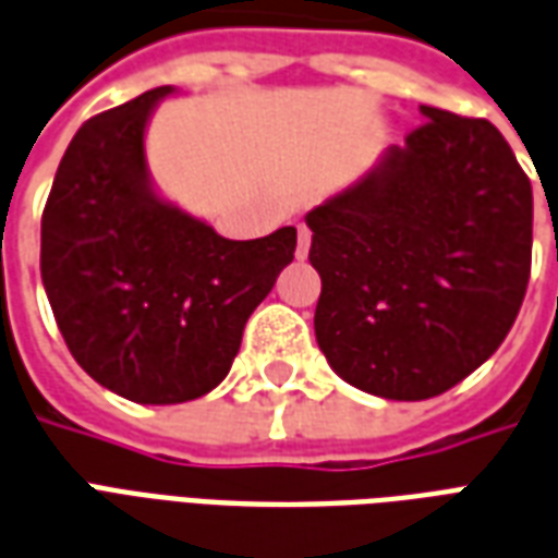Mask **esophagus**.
Masks as SVG:
<instances>
[{"instance_id": "obj_1", "label": "esophagus", "mask_w": 558, "mask_h": 558, "mask_svg": "<svg viewBox=\"0 0 558 558\" xmlns=\"http://www.w3.org/2000/svg\"><path fill=\"white\" fill-rule=\"evenodd\" d=\"M312 246V231L306 226H296V258H306Z\"/></svg>"}]
</instances>
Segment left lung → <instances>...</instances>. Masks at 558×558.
<instances>
[{
  "label": "left lung",
  "instance_id": "obj_1",
  "mask_svg": "<svg viewBox=\"0 0 558 558\" xmlns=\"http://www.w3.org/2000/svg\"><path fill=\"white\" fill-rule=\"evenodd\" d=\"M422 116L372 174L306 217L320 351L389 401L442 396L485 363L532 270V184L511 145L487 118Z\"/></svg>",
  "mask_w": 558,
  "mask_h": 558
}]
</instances>
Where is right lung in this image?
I'll use <instances>...</instances> for the list:
<instances>
[{"label": "right lung", "mask_w": 558, "mask_h": 558, "mask_svg": "<svg viewBox=\"0 0 558 558\" xmlns=\"http://www.w3.org/2000/svg\"><path fill=\"white\" fill-rule=\"evenodd\" d=\"M169 92L88 118L40 217V279L68 351L136 404H181L222 384L296 250L294 226L226 240L154 195L145 124Z\"/></svg>", "instance_id": "right-lung-1"}]
</instances>
